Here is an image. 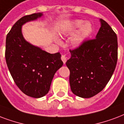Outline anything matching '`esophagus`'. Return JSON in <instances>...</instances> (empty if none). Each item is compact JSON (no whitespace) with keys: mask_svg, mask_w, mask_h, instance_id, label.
Here are the masks:
<instances>
[{"mask_svg":"<svg viewBox=\"0 0 124 124\" xmlns=\"http://www.w3.org/2000/svg\"><path fill=\"white\" fill-rule=\"evenodd\" d=\"M61 60L63 61V63H64V64H65V63H66V62H67V56H66L65 55H61Z\"/></svg>","mask_w":124,"mask_h":124,"instance_id":"esophagus-1","label":"esophagus"}]
</instances>
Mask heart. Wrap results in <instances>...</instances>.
Segmentation results:
<instances>
[{
  "label": "heart",
  "instance_id": "1",
  "mask_svg": "<svg viewBox=\"0 0 124 124\" xmlns=\"http://www.w3.org/2000/svg\"><path fill=\"white\" fill-rule=\"evenodd\" d=\"M83 21L76 20L73 21L71 25L69 26V29L63 32V35H69L75 31L76 30L80 27L79 30L76 32V34L73 35L71 39V44L74 47H78L83 43V41L89 37L93 31V28L90 23H83ZM56 41L59 43V41L56 39Z\"/></svg>",
  "mask_w": 124,
  "mask_h": 124
}]
</instances>
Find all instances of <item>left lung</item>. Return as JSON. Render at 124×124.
<instances>
[{
    "mask_svg": "<svg viewBox=\"0 0 124 124\" xmlns=\"http://www.w3.org/2000/svg\"><path fill=\"white\" fill-rule=\"evenodd\" d=\"M100 21L101 27L96 38L70 50L71 57L66 63L71 91L84 98L94 96L105 88L117 63L116 34L104 20Z\"/></svg>",
    "mask_w": 124,
    "mask_h": 124,
    "instance_id": "obj_1",
    "label": "left lung"
}]
</instances>
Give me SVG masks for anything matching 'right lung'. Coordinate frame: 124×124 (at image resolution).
Masks as SVG:
<instances>
[{"label":"right lung","mask_w":124,"mask_h":124,"mask_svg":"<svg viewBox=\"0 0 124 124\" xmlns=\"http://www.w3.org/2000/svg\"><path fill=\"white\" fill-rule=\"evenodd\" d=\"M42 13L18 20L6 36L5 57L15 84L28 96L39 98L48 93L54 76L63 65L59 52L50 54L26 41L22 26L41 17Z\"/></svg>","instance_id":"add662e5"}]
</instances>
